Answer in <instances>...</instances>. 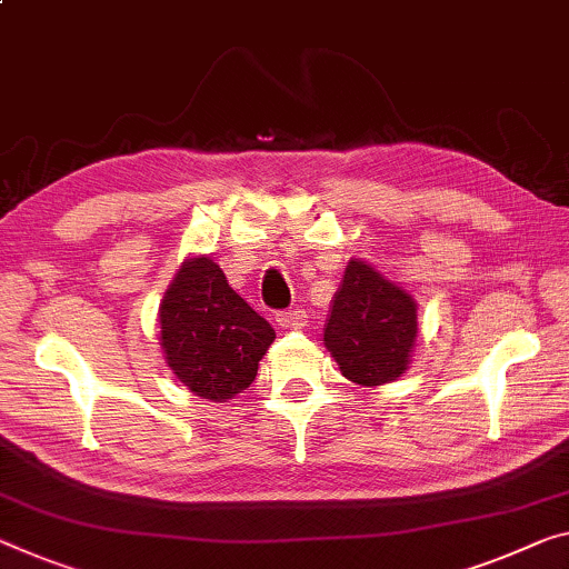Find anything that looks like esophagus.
Instances as JSON below:
<instances>
[{
	"mask_svg": "<svg viewBox=\"0 0 569 569\" xmlns=\"http://www.w3.org/2000/svg\"><path fill=\"white\" fill-rule=\"evenodd\" d=\"M277 326L284 328V330H300V328L308 326V312L300 310V308L279 312L277 315Z\"/></svg>",
	"mask_w": 569,
	"mask_h": 569,
	"instance_id": "esophagus-1",
	"label": "esophagus"
}]
</instances>
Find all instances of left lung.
I'll return each mask as SVG.
<instances>
[{
	"instance_id": "obj_1",
	"label": "left lung",
	"mask_w": 569,
	"mask_h": 569,
	"mask_svg": "<svg viewBox=\"0 0 569 569\" xmlns=\"http://www.w3.org/2000/svg\"><path fill=\"white\" fill-rule=\"evenodd\" d=\"M417 302L371 264L351 259L326 322V348L348 381L381 387L409 369Z\"/></svg>"
}]
</instances>
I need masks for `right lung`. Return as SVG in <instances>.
<instances>
[{
  "label": "right lung",
  "mask_w": 569,
  "mask_h": 569,
  "mask_svg": "<svg viewBox=\"0 0 569 569\" xmlns=\"http://www.w3.org/2000/svg\"><path fill=\"white\" fill-rule=\"evenodd\" d=\"M272 340L274 328L231 290L211 257L182 261L160 302V346L196 397L226 401L241 395Z\"/></svg>",
  "instance_id": "add662e5"
}]
</instances>
